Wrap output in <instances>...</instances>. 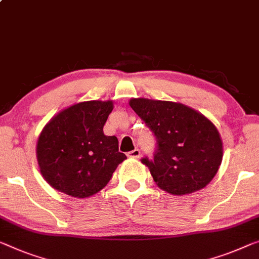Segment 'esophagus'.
I'll return each mask as SVG.
<instances>
[{
  "label": "esophagus",
  "mask_w": 259,
  "mask_h": 259,
  "mask_svg": "<svg viewBox=\"0 0 259 259\" xmlns=\"http://www.w3.org/2000/svg\"><path fill=\"white\" fill-rule=\"evenodd\" d=\"M127 156L131 157V158H139L141 156V153H140V150H139V149H134V150H132V152L127 153Z\"/></svg>",
  "instance_id": "esophagus-1"
}]
</instances>
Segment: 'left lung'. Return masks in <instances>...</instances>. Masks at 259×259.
<instances>
[{
  "label": "left lung",
  "mask_w": 259,
  "mask_h": 259,
  "mask_svg": "<svg viewBox=\"0 0 259 259\" xmlns=\"http://www.w3.org/2000/svg\"><path fill=\"white\" fill-rule=\"evenodd\" d=\"M130 106L156 138L149 168L157 186L175 196L205 188L221 164L222 140L217 127L198 111L181 103L132 98Z\"/></svg>",
  "instance_id": "obj_1"
}]
</instances>
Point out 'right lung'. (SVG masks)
<instances>
[{
    "mask_svg": "<svg viewBox=\"0 0 259 259\" xmlns=\"http://www.w3.org/2000/svg\"><path fill=\"white\" fill-rule=\"evenodd\" d=\"M112 110V101L81 102L47 122L37 142V160L52 188L88 198L106 186L126 158L119 152L118 139L103 132Z\"/></svg>",
    "mask_w": 259,
    "mask_h": 259,
    "instance_id": "add662e5",
    "label": "right lung"
}]
</instances>
